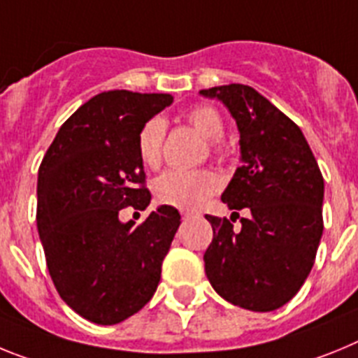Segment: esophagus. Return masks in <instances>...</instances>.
<instances>
[{
  "label": "esophagus",
  "instance_id": "obj_1",
  "mask_svg": "<svg viewBox=\"0 0 358 358\" xmlns=\"http://www.w3.org/2000/svg\"><path fill=\"white\" fill-rule=\"evenodd\" d=\"M191 216H192V213H189V210H183V213H182L183 220H187V217H191Z\"/></svg>",
  "mask_w": 358,
  "mask_h": 358
}]
</instances>
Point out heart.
I'll return each mask as SVG.
<instances>
[{"mask_svg":"<svg viewBox=\"0 0 358 358\" xmlns=\"http://www.w3.org/2000/svg\"><path fill=\"white\" fill-rule=\"evenodd\" d=\"M187 122L207 141H222L225 133L222 115L213 106H196L187 113ZM167 120L155 115L145 120L136 136L138 157L145 166L157 167L162 160V148L166 141ZM220 189V178L209 169L200 171H166L155 182L157 200L176 209L194 210L205 203Z\"/></svg>","mask_w":358,"mask_h":358,"instance_id":"b5f03b06","label":"heart"}]
</instances>
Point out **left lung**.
<instances>
[{
  "label": "left lung",
  "instance_id": "1",
  "mask_svg": "<svg viewBox=\"0 0 358 358\" xmlns=\"http://www.w3.org/2000/svg\"><path fill=\"white\" fill-rule=\"evenodd\" d=\"M200 95L222 101L236 120L241 166L222 201L248 213L239 231L227 217L205 216L214 234L205 273L229 303L272 312L299 292L313 266L324 180L303 131L256 90L225 85Z\"/></svg>",
  "mask_w": 358,
  "mask_h": 358
}]
</instances>
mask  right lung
Listing matches in <instances>:
<instances>
[{"label":"right lung","instance_id":"right-lung-1","mask_svg":"<svg viewBox=\"0 0 358 358\" xmlns=\"http://www.w3.org/2000/svg\"><path fill=\"white\" fill-rule=\"evenodd\" d=\"M171 104L169 93H99L61 126L39 167L37 232L50 278L64 303L95 324L144 308L178 231L171 205L138 227L119 220L124 207L144 210L151 201L136 136Z\"/></svg>","mask_w":358,"mask_h":358}]
</instances>
